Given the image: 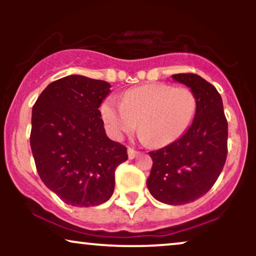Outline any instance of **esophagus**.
<instances>
[{"mask_svg":"<svg viewBox=\"0 0 256 256\" xmlns=\"http://www.w3.org/2000/svg\"><path fill=\"white\" fill-rule=\"evenodd\" d=\"M128 158H130V160H132V158H134L138 155V152H136V150H134V149L132 148H128Z\"/></svg>","mask_w":256,"mask_h":256,"instance_id":"obj_1","label":"esophagus"}]
</instances>
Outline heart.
I'll use <instances>...</instances> for the list:
<instances>
[{"instance_id": "b5f03b06", "label": "heart", "mask_w": 256, "mask_h": 256, "mask_svg": "<svg viewBox=\"0 0 256 256\" xmlns=\"http://www.w3.org/2000/svg\"><path fill=\"white\" fill-rule=\"evenodd\" d=\"M196 108L198 101L188 88L152 83L128 90L122 102L106 98L100 110L114 140H122L138 124L140 138L160 148L183 136L195 118Z\"/></svg>"}]
</instances>
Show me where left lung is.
Segmentation results:
<instances>
[{
	"label": "left lung",
	"instance_id": "1",
	"mask_svg": "<svg viewBox=\"0 0 256 256\" xmlns=\"http://www.w3.org/2000/svg\"><path fill=\"white\" fill-rule=\"evenodd\" d=\"M186 85L198 101L195 118L186 132L171 144L150 152L149 192L158 201L179 206L190 204L210 190L228 155V122L218 90L192 73L173 74Z\"/></svg>",
	"mask_w": 256,
	"mask_h": 256
}]
</instances>
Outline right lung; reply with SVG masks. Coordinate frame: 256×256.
<instances>
[{
  "label": "right lung",
  "instance_id": "obj_1",
  "mask_svg": "<svg viewBox=\"0 0 256 256\" xmlns=\"http://www.w3.org/2000/svg\"><path fill=\"white\" fill-rule=\"evenodd\" d=\"M110 84L71 74L52 82L32 108L30 144L38 174L64 204L94 207L114 192V173L128 160L106 134L98 110Z\"/></svg>",
  "mask_w": 256,
  "mask_h": 256
}]
</instances>
